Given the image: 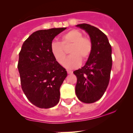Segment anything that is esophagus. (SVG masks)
<instances>
[{"label": "esophagus", "mask_w": 133, "mask_h": 133, "mask_svg": "<svg viewBox=\"0 0 133 133\" xmlns=\"http://www.w3.org/2000/svg\"><path fill=\"white\" fill-rule=\"evenodd\" d=\"M67 74H72L73 72L71 71H70V70H67Z\"/></svg>", "instance_id": "obj_1"}]
</instances>
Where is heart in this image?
I'll use <instances>...</instances> for the list:
<instances>
[{"label": "heart", "mask_w": 133, "mask_h": 133, "mask_svg": "<svg viewBox=\"0 0 133 133\" xmlns=\"http://www.w3.org/2000/svg\"><path fill=\"white\" fill-rule=\"evenodd\" d=\"M72 44L69 50L71 55L64 63V66L68 69L78 68L82 59L86 60L92 50V44L89 39L83 37L81 31L72 29L62 36L61 43L53 41L51 44V52L56 61L60 65L63 63L66 53L63 46Z\"/></svg>", "instance_id": "heart-1"}]
</instances>
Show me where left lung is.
Instances as JSON below:
<instances>
[{"instance_id": "8db88e82", "label": "left lung", "mask_w": 133, "mask_h": 133, "mask_svg": "<svg viewBox=\"0 0 133 133\" xmlns=\"http://www.w3.org/2000/svg\"><path fill=\"white\" fill-rule=\"evenodd\" d=\"M89 34L92 50L85 65L74 71L77 76L75 94L82 102L90 104L102 97L109 85L112 68V48L107 36L88 24H77Z\"/></svg>"}]
</instances>
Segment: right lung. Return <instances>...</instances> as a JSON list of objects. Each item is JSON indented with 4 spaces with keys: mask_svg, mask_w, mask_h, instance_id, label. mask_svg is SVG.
<instances>
[{
    "mask_svg": "<svg viewBox=\"0 0 133 133\" xmlns=\"http://www.w3.org/2000/svg\"><path fill=\"white\" fill-rule=\"evenodd\" d=\"M66 29L36 31L24 42L19 53L17 68L22 89L28 99L39 108H51L59 101V89L67 72L53 57L51 44Z\"/></svg>",
    "mask_w": 133,
    "mask_h": 133,
    "instance_id": "right-lung-1",
    "label": "right lung"
}]
</instances>
